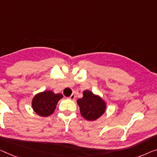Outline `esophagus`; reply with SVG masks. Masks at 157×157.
I'll return each mask as SVG.
<instances>
[{
  "label": "esophagus",
  "instance_id": "esophagus-1",
  "mask_svg": "<svg viewBox=\"0 0 157 157\" xmlns=\"http://www.w3.org/2000/svg\"><path fill=\"white\" fill-rule=\"evenodd\" d=\"M75 98V95L74 94H72L71 96V97H69V99H71V100H74Z\"/></svg>",
  "mask_w": 157,
  "mask_h": 157
}]
</instances>
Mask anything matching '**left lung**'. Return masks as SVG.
I'll return each instance as SVG.
<instances>
[{"instance_id":"obj_1","label":"left lung","mask_w":157,"mask_h":157,"mask_svg":"<svg viewBox=\"0 0 157 157\" xmlns=\"http://www.w3.org/2000/svg\"><path fill=\"white\" fill-rule=\"evenodd\" d=\"M82 116L86 120L94 121L106 112V103L100 96L89 90L83 92V97L77 100Z\"/></svg>"}]
</instances>
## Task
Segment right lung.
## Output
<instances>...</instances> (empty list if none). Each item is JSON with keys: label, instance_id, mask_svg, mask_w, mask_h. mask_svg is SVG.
Wrapping results in <instances>:
<instances>
[{"label": "right lung", "instance_id": "add662e5", "mask_svg": "<svg viewBox=\"0 0 157 157\" xmlns=\"http://www.w3.org/2000/svg\"><path fill=\"white\" fill-rule=\"evenodd\" d=\"M63 97L62 94H55L47 90L36 94L32 99V107L37 115L47 117L55 111L58 101Z\"/></svg>", "mask_w": 157, "mask_h": 157}]
</instances>
